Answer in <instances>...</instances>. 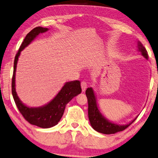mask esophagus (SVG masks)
I'll return each mask as SVG.
<instances>
[{
	"label": "esophagus",
	"mask_w": 158,
	"mask_h": 158,
	"mask_svg": "<svg viewBox=\"0 0 158 158\" xmlns=\"http://www.w3.org/2000/svg\"><path fill=\"white\" fill-rule=\"evenodd\" d=\"M81 88H82V92L85 91L86 89H87V82H86L85 81H82L81 82Z\"/></svg>",
	"instance_id": "esophagus-1"
}]
</instances>
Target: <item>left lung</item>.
Listing matches in <instances>:
<instances>
[{"instance_id":"1","label":"left lung","mask_w":158,"mask_h":158,"mask_svg":"<svg viewBox=\"0 0 158 158\" xmlns=\"http://www.w3.org/2000/svg\"><path fill=\"white\" fill-rule=\"evenodd\" d=\"M138 50L141 52L142 55L148 59V52L141 42H138ZM85 94L87 98V102H88V117L89 122H90V124L94 129L98 132L104 133V134H113V133L116 132L122 131L129 127L133 121L136 119V118H135L130 123L125 126L117 125L110 122V121L106 120L99 112L93 88L88 87L86 89Z\"/></svg>"}]
</instances>
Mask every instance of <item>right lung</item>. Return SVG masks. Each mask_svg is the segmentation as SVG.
<instances>
[{
  "mask_svg": "<svg viewBox=\"0 0 158 158\" xmlns=\"http://www.w3.org/2000/svg\"><path fill=\"white\" fill-rule=\"evenodd\" d=\"M47 28L37 27L29 32L22 43L14 60L13 74L12 77V94L16 106L26 121L32 125L41 128H50L56 125L64 114L65 105L74 97L81 93V82L78 81L68 82L52 101L47 105L38 108H30L25 106L18 98L15 91V71L17 63L20 52L40 33L45 32Z\"/></svg>",
  "mask_w": 158,
  "mask_h": 158,
  "instance_id": "obj_1",
  "label": "right lung"
}]
</instances>
